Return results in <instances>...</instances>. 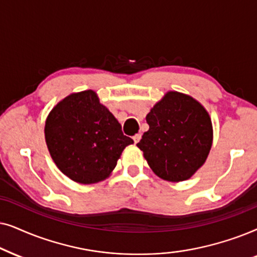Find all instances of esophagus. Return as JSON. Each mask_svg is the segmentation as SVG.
Returning a JSON list of instances; mask_svg holds the SVG:
<instances>
[{
  "mask_svg": "<svg viewBox=\"0 0 257 257\" xmlns=\"http://www.w3.org/2000/svg\"><path fill=\"white\" fill-rule=\"evenodd\" d=\"M133 140H134V143L136 145V143H139L140 140H141V134H136L134 138H133Z\"/></svg>",
  "mask_w": 257,
  "mask_h": 257,
  "instance_id": "1",
  "label": "esophagus"
}]
</instances>
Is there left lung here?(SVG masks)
Returning a JSON list of instances; mask_svg holds the SVG:
<instances>
[{"instance_id": "8db88e82", "label": "left lung", "mask_w": 257, "mask_h": 257, "mask_svg": "<svg viewBox=\"0 0 257 257\" xmlns=\"http://www.w3.org/2000/svg\"><path fill=\"white\" fill-rule=\"evenodd\" d=\"M149 131L138 147L161 179H190L206 162L213 143V125L203 105L189 95L168 91L147 115Z\"/></svg>"}]
</instances>
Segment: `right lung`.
<instances>
[{"instance_id":"1","label":"right lung","mask_w":257,"mask_h":257,"mask_svg":"<svg viewBox=\"0 0 257 257\" xmlns=\"http://www.w3.org/2000/svg\"><path fill=\"white\" fill-rule=\"evenodd\" d=\"M44 135L57 168L82 184L107 179L123 149L134 143L93 90L71 94L55 105Z\"/></svg>"}]
</instances>
